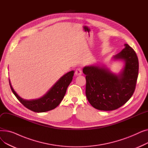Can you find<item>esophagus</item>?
I'll return each mask as SVG.
<instances>
[{"label":"esophagus","instance_id":"1","mask_svg":"<svg viewBox=\"0 0 148 148\" xmlns=\"http://www.w3.org/2000/svg\"><path fill=\"white\" fill-rule=\"evenodd\" d=\"M82 74V69L81 68H77L75 71V75H80Z\"/></svg>","mask_w":148,"mask_h":148}]
</instances>
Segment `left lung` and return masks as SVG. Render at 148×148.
<instances>
[{"label": "left lung", "instance_id": "obj_1", "mask_svg": "<svg viewBox=\"0 0 148 148\" xmlns=\"http://www.w3.org/2000/svg\"><path fill=\"white\" fill-rule=\"evenodd\" d=\"M113 57L124 62L119 74L105 66L90 65L83 68L86 75V95L96 109L110 111L125 104L133 95L138 74V60L135 51L127 44Z\"/></svg>", "mask_w": 148, "mask_h": 148}]
</instances>
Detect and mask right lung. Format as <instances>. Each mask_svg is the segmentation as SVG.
<instances>
[{
    "label": "right lung",
    "mask_w": 148,
    "mask_h": 148,
    "mask_svg": "<svg viewBox=\"0 0 148 148\" xmlns=\"http://www.w3.org/2000/svg\"><path fill=\"white\" fill-rule=\"evenodd\" d=\"M74 73V71H71L64 75L43 97L36 99L26 100L21 98L14 90L10 80L9 83L13 94L23 106L34 112H45L54 109L60 103L73 80Z\"/></svg>",
    "instance_id": "obj_1"
}]
</instances>
